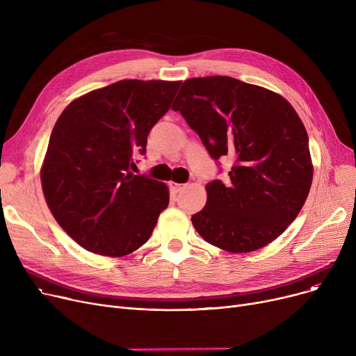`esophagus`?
Masks as SVG:
<instances>
[{
	"mask_svg": "<svg viewBox=\"0 0 356 356\" xmlns=\"http://www.w3.org/2000/svg\"><path fill=\"white\" fill-rule=\"evenodd\" d=\"M186 186H188V184H186V183H170V188L176 192V193H179V192H183L184 189H186Z\"/></svg>",
	"mask_w": 356,
	"mask_h": 356,
	"instance_id": "1",
	"label": "esophagus"
}]
</instances>
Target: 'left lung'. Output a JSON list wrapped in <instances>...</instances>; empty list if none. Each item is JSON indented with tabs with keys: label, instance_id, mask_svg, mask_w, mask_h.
<instances>
[{
	"label": "left lung",
	"instance_id": "obj_1",
	"mask_svg": "<svg viewBox=\"0 0 356 356\" xmlns=\"http://www.w3.org/2000/svg\"><path fill=\"white\" fill-rule=\"evenodd\" d=\"M179 111L219 161L234 160L229 181L207 184L204 208L192 216L199 235L229 252H251L282 235L309 195V137L278 93L229 76L184 81Z\"/></svg>",
	"mask_w": 356,
	"mask_h": 356
}]
</instances>
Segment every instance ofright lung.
Masks as SVG:
<instances>
[{
	"instance_id": "1",
	"label": "right lung",
	"mask_w": 356,
	"mask_h": 356,
	"mask_svg": "<svg viewBox=\"0 0 356 356\" xmlns=\"http://www.w3.org/2000/svg\"><path fill=\"white\" fill-rule=\"evenodd\" d=\"M179 86L120 81L74 99L56 121L43 193L54 219L85 250L122 257L152 236L168 204L167 186L129 170Z\"/></svg>"
}]
</instances>
